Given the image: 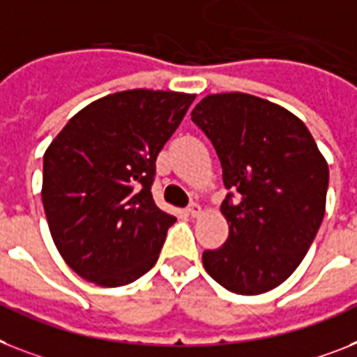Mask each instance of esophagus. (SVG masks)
<instances>
[{"instance_id":"esophagus-1","label":"esophagus","mask_w":357,"mask_h":357,"mask_svg":"<svg viewBox=\"0 0 357 357\" xmlns=\"http://www.w3.org/2000/svg\"><path fill=\"white\" fill-rule=\"evenodd\" d=\"M185 213L190 215V217H199L200 215V206L195 204V202H191L188 208H185Z\"/></svg>"}]
</instances>
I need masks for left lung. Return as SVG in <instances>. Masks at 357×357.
I'll use <instances>...</instances> for the list:
<instances>
[{"label": "left lung", "instance_id": "obj_1", "mask_svg": "<svg viewBox=\"0 0 357 357\" xmlns=\"http://www.w3.org/2000/svg\"><path fill=\"white\" fill-rule=\"evenodd\" d=\"M191 120L213 144L229 190L220 206L228 238L202 253L206 272L234 294H264L290 278L316 238L326 160L301 120L252 94H210Z\"/></svg>", "mask_w": 357, "mask_h": 357}]
</instances>
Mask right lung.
Here are the masks:
<instances>
[{"label":"right lung","instance_id":"add662e5","mask_svg":"<svg viewBox=\"0 0 357 357\" xmlns=\"http://www.w3.org/2000/svg\"><path fill=\"white\" fill-rule=\"evenodd\" d=\"M193 100L173 91L109 94L47 147L43 210L56 248L79 278L123 287L157 263L176 219L153 200L155 162Z\"/></svg>","mask_w":357,"mask_h":357}]
</instances>
